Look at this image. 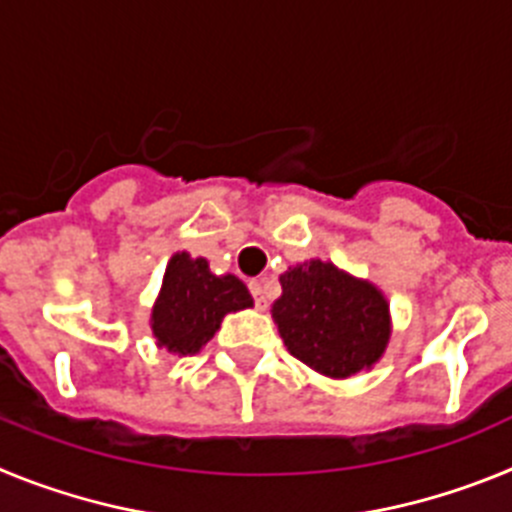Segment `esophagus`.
Segmentation results:
<instances>
[{
	"mask_svg": "<svg viewBox=\"0 0 512 512\" xmlns=\"http://www.w3.org/2000/svg\"><path fill=\"white\" fill-rule=\"evenodd\" d=\"M248 289H251L253 295V302H256V307L259 310H266L269 307V295H266V287L261 282H251L248 284Z\"/></svg>",
	"mask_w": 512,
	"mask_h": 512,
	"instance_id": "esophagus-1",
	"label": "esophagus"
}]
</instances>
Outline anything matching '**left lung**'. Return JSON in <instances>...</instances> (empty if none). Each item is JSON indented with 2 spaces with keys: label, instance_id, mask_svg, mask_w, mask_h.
Masks as SVG:
<instances>
[{
  "label": "left lung",
  "instance_id": "left-lung-1",
  "mask_svg": "<svg viewBox=\"0 0 512 512\" xmlns=\"http://www.w3.org/2000/svg\"><path fill=\"white\" fill-rule=\"evenodd\" d=\"M274 302L279 336L295 359L333 379L369 369L390 341L387 300L369 282L323 261L292 266Z\"/></svg>",
  "mask_w": 512,
  "mask_h": 512
}]
</instances>
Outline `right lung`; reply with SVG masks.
Here are the masks:
<instances>
[{
  "mask_svg": "<svg viewBox=\"0 0 512 512\" xmlns=\"http://www.w3.org/2000/svg\"><path fill=\"white\" fill-rule=\"evenodd\" d=\"M246 284L233 274L215 277L205 259L176 253L153 305L151 328L158 346L179 356L197 354L220 328L228 312L251 307Z\"/></svg>",
  "mask_w": 512,
  "mask_h": 512,
  "instance_id": "obj_1",
  "label": "right lung"
}]
</instances>
